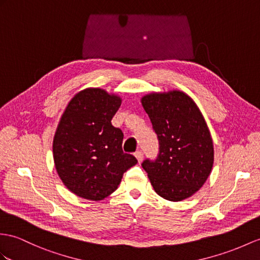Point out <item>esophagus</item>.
Here are the masks:
<instances>
[{"label": "esophagus", "mask_w": 260, "mask_h": 260, "mask_svg": "<svg viewBox=\"0 0 260 260\" xmlns=\"http://www.w3.org/2000/svg\"><path fill=\"white\" fill-rule=\"evenodd\" d=\"M135 155H136V157H137L138 162L141 163L142 160H143V153H142V151H137L136 153H135Z\"/></svg>", "instance_id": "esophagus-1"}]
</instances>
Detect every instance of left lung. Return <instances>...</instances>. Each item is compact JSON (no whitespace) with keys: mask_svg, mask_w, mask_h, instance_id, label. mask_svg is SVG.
I'll use <instances>...</instances> for the list:
<instances>
[{"mask_svg":"<svg viewBox=\"0 0 260 260\" xmlns=\"http://www.w3.org/2000/svg\"><path fill=\"white\" fill-rule=\"evenodd\" d=\"M141 104L159 139L155 161L142 168L154 191L171 202L195 194L211 174L214 147L211 132L195 101L181 90L151 92Z\"/></svg>","mask_w":260,"mask_h":260,"instance_id":"1","label":"left lung"}]
</instances>
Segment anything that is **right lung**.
<instances>
[{"mask_svg": "<svg viewBox=\"0 0 260 260\" xmlns=\"http://www.w3.org/2000/svg\"><path fill=\"white\" fill-rule=\"evenodd\" d=\"M121 98L101 88H86L69 101L53 140L57 173L85 200L101 201L118 188L137 159L123 153V134L111 124Z\"/></svg>", "mask_w": 260, "mask_h": 260, "instance_id": "1", "label": "right lung"}]
</instances>
